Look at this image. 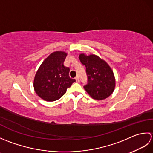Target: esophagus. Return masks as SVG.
<instances>
[{
  "label": "esophagus",
  "instance_id": "esophagus-1",
  "mask_svg": "<svg viewBox=\"0 0 153 153\" xmlns=\"http://www.w3.org/2000/svg\"><path fill=\"white\" fill-rule=\"evenodd\" d=\"M75 79L76 80V82H79V76H77L76 77H75Z\"/></svg>",
  "mask_w": 153,
  "mask_h": 153
}]
</instances>
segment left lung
<instances>
[{"mask_svg":"<svg viewBox=\"0 0 153 153\" xmlns=\"http://www.w3.org/2000/svg\"><path fill=\"white\" fill-rule=\"evenodd\" d=\"M79 60L86 67L88 83L84 89L95 100H103L112 95L116 86L113 70L105 60L96 54H79Z\"/></svg>","mask_w":153,"mask_h":153,"instance_id":"8db88e82","label":"left lung"}]
</instances>
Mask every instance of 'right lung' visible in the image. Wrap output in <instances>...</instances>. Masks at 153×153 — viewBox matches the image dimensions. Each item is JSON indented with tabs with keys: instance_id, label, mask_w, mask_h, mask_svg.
Listing matches in <instances>:
<instances>
[{
	"instance_id": "1",
	"label": "right lung",
	"mask_w": 153,
	"mask_h": 153,
	"mask_svg": "<svg viewBox=\"0 0 153 153\" xmlns=\"http://www.w3.org/2000/svg\"><path fill=\"white\" fill-rule=\"evenodd\" d=\"M67 54L64 51L53 52L45 58L37 70L33 87L42 99L49 102L59 99L76 82L69 76L70 68L64 66Z\"/></svg>"
}]
</instances>
